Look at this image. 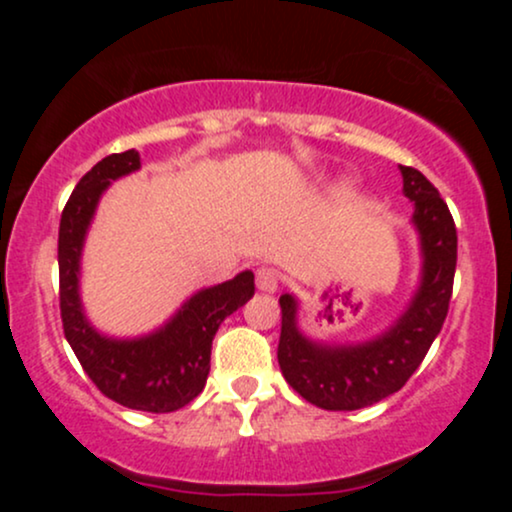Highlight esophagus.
<instances>
[{
  "mask_svg": "<svg viewBox=\"0 0 512 512\" xmlns=\"http://www.w3.org/2000/svg\"><path fill=\"white\" fill-rule=\"evenodd\" d=\"M255 281H257V289L274 293L279 289V272L274 267H260L255 272Z\"/></svg>",
  "mask_w": 512,
  "mask_h": 512,
  "instance_id": "1",
  "label": "esophagus"
}]
</instances>
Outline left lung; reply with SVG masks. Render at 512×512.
<instances>
[{
	"label": "left lung",
	"mask_w": 512,
	"mask_h": 512,
	"mask_svg": "<svg viewBox=\"0 0 512 512\" xmlns=\"http://www.w3.org/2000/svg\"><path fill=\"white\" fill-rule=\"evenodd\" d=\"M404 195L414 202L421 240V284L409 308L380 337L363 344H317L298 330L296 298L284 293L281 305L279 358L286 383L315 407L354 411L395 395L421 366L433 339L443 330L450 308L457 264V231L448 204L424 173L399 166Z\"/></svg>",
	"instance_id": "left-lung-1"
}]
</instances>
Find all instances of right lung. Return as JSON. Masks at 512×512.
<instances>
[{"mask_svg": "<svg viewBox=\"0 0 512 512\" xmlns=\"http://www.w3.org/2000/svg\"><path fill=\"white\" fill-rule=\"evenodd\" d=\"M134 149L110 154L76 182L62 211L57 262H60V313L64 337L93 385L127 409L168 414L190 404L204 390L211 342L219 325L255 293V274L197 291L161 330L137 339H110L88 325L79 298L81 248L98 199L110 182L139 170Z\"/></svg>", "mask_w": 512, "mask_h": 512, "instance_id": "1", "label": "right lung"}]
</instances>
